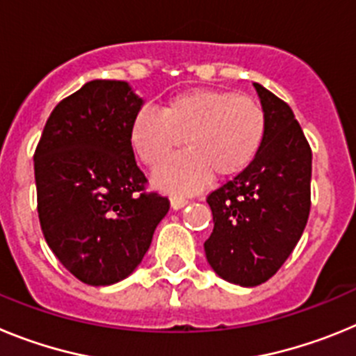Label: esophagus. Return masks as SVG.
<instances>
[{"mask_svg":"<svg viewBox=\"0 0 356 356\" xmlns=\"http://www.w3.org/2000/svg\"><path fill=\"white\" fill-rule=\"evenodd\" d=\"M188 201L184 200V197H171V209L172 210H180L187 205Z\"/></svg>","mask_w":356,"mask_h":356,"instance_id":"obj_1","label":"esophagus"}]
</instances>
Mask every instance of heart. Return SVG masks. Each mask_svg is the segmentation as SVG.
<instances>
[{"instance_id":"heart-1","label":"heart","mask_w":356,"mask_h":356,"mask_svg":"<svg viewBox=\"0 0 356 356\" xmlns=\"http://www.w3.org/2000/svg\"><path fill=\"white\" fill-rule=\"evenodd\" d=\"M266 128L262 106L251 97L191 89L168 99L160 112L140 110L130 140L137 156L156 169L184 140L188 153L163 165L155 181L168 193L191 194L212 176L228 180L246 171L262 147Z\"/></svg>"}]
</instances>
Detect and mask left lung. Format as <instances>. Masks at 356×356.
Returning <instances> with one entry per match:
<instances>
[{
  "mask_svg": "<svg viewBox=\"0 0 356 356\" xmlns=\"http://www.w3.org/2000/svg\"><path fill=\"white\" fill-rule=\"evenodd\" d=\"M266 114V139L250 168L209 197L213 229L205 254L219 278L257 287L284 266L310 212L312 151L285 102L253 83Z\"/></svg>",
  "mask_w": 356,
  "mask_h": 356,
  "instance_id": "left-lung-1",
  "label": "left lung"
}]
</instances>
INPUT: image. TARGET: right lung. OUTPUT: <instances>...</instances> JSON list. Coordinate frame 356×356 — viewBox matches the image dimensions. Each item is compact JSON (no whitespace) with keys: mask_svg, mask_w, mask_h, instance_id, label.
Returning <instances> with one entry per match:
<instances>
[{"mask_svg":"<svg viewBox=\"0 0 356 356\" xmlns=\"http://www.w3.org/2000/svg\"><path fill=\"white\" fill-rule=\"evenodd\" d=\"M144 99L128 81L92 80L62 99L37 146L40 228L62 266L94 287L128 278L169 212L144 193L130 130Z\"/></svg>","mask_w":356,"mask_h":356,"instance_id":"1","label":"right lung"}]
</instances>
